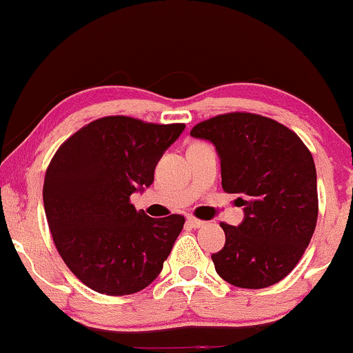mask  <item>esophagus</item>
Listing matches in <instances>:
<instances>
[{
    "instance_id": "obj_1",
    "label": "esophagus",
    "mask_w": 353,
    "mask_h": 353,
    "mask_svg": "<svg viewBox=\"0 0 353 353\" xmlns=\"http://www.w3.org/2000/svg\"><path fill=\"white\" fill-rule=\"evenodd\" d=\"M188 224L190 225V228L197 229V228H202V225H204L205 222H204V221H201V219L194 217V216H189V217H188Z\"/></svg>"
}]
</instances>
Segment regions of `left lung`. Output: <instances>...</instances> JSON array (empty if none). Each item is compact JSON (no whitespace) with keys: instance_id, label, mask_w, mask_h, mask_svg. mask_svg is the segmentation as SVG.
Returning <instances> with one entry per match:
<instances>
[{"instance_id":"1","label":"left lung","mask_w":353,"mask_h":353,"mask_svg":"<svg viewBox=\"0 0 353 353\" xmlns=\"http://www.w3.org/2000/svg\"><path fill=\"white\" fill-rule=\"evenodd\" d=\"M190 136L208 139L221 157L222 189L239 194L241 225L221 222L225 244L212 254L217 274L242 289H264L294 270L319 216L314 157L292 129L252 112L202 121Z\"/></svg>"}]
</instances>
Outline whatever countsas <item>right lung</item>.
I'll list each match as a JSON object with an SVG mask.
<instances>
[{
	"mask_svg": "<svg viewBox=\"0 0 353 353\" xmlns=\"http://www.w3.org/2000/svg\"><path fill=\"white\" fill-rule=\"evenodd\" d=\"M184 128L99 117L52 156L43 185L48 225L64 264L89 289L136 294L163 270L185 219L149 217L131 194L152 184L157 161Z\"/></svg>",
	"mask_w": 353,
	"mask_h": 353,
	"instance_id": "obj_1",
	"label": "right lung"
}]
</instances>
